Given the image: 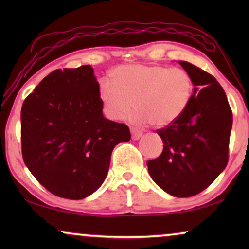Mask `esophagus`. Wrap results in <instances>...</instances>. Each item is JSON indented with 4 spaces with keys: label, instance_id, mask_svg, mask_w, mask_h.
I'll return each instance as SVG.
<instances>
[{
    "label": "esophagus",
    "instance_id": "1",
    "mask_svg": "<svg viewBox=\"0 0 249 249\" xmlns=\"http://www.w3.org/2000/svg\"><path fill=\"white\" fill-rule=\"evenodd\" d=\"M142 132L139 131L138 129L131 128V138L134 139V141H138V139L142 137Z\"/></svg>",
    "mask_w": 249,
    "mask_h": 249
}]
</instances>
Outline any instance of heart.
Returning a JSON list of instances; mask_svg holds the SVG:
<instances>
[{
    "mask_svg": "<svg viewBox=\"0 0 249 249\" xmlns=\"http://www.w3.org/2000/svg\"><path fill=\"white\" fill-rule=\"evenodd\" d=\"M114 80L100 83V97L107 118L124 120L137 110V120L164 127L181 117L189 105L194 84L181 68L134 64L118 68Z\"/></svg>",
    "mask_w": 249,
    "mask_h": 249,
    "instance_id": "1",
    "label": "heart"
}]
</instances>
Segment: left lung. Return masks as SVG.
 <instances>
[{
  "label": "left lung",
  "instance_id": "left-lung-1",
  "mask_svg": "<svg viewBox=\"0 0 249 249\" xmlns=\"http://www.w3.org/2000/svg\"><path fill=\"white\" fill-rule=\"evenodd\" d=\"M195 85L186 111L159 129L162 154L147 161L156 185L170 195L190 197L206 189L226 169L232 111L215 78L194 64L179 61Z\"/></svg>",
  "mask_w": 249,
  "mask_h": 249
}]
</instances>
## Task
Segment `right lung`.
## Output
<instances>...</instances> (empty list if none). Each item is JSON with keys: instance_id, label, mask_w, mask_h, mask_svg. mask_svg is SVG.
Segmentation results:
<instances>
[{"instance_id": "1", "label": "right lung", "mask_w": 249, "mask_h": 249, "mask_svg": "<svg viewBox=\"0 0 249 249\" xmlns=\"http://www.w3.org/2000/svg\"><path fill=\"white\" fill-rule=\"evenodd\" d=\"M102 110L90 66L52 71L23 102V162L54 195L83 199L96 192L114 146L130 141L128 125L107 120Z\"/></svg>"}]
</instances>
